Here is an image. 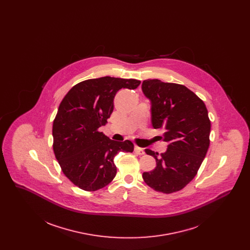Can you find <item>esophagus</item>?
Wrapping results in <instances>:
<instances>
[{
	"mask_svg": "<svg viewBox=\"0 0 250 250\" xmlns=\"http://www.w3.org/2000/svg\"><path fill=\"white\" fill-rule=\"evenodd\" d=\"M134 151H135V153H136L137 155H143L145 154V152H144V150H143V148H140V147H138V146H136V147L134 148Z\"/></svg>",
	"mask_w": 250,
	"mask_h": 250,
	"instance_id": "esophagus-1",
	"label": "esophagus"
}]
</instances>
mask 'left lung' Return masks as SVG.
<instances>
[{
	"label": "left lung",
	"mask_w": 250,
	"mask_h": 250,
	"mask_svg": "<svg viewBox=\"0 0 250 250\" xmlns=\"http://www.w3.org/2000/svg\"><path fill=\"white\" fill-rule=\"evenodd\" d=\"M142 89L151 102L153 127L165 129L163 141L167 143L166 152L160 155L145 150L155 157L156 167L143 172V180L158 192L181 190L196 176L208 151V110L201 98L181 84L146 80Z\"/></svg>",
	"instance_id": "1"
}]
</instances>
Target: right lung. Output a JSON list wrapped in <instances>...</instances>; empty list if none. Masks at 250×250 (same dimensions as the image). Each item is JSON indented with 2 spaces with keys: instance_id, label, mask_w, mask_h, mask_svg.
Returning a JSON list of instances; mask_svg holds the SVG:
<instances>
[{
  "instance_id": "obj_1",
  "label": "right lung",
  "mask_w": 250,
  "mask_h": 250,
  "mask_svg": "<svg viewBox=\"0 0 250 250\" xmlns=\"http://www.w3.org/2000/svg\"><path fill=\"white\" fill-rule=\"evenodd\" d=\"M137 80L102 77L75 85L63 97L53 121V151L64 175L80 188L95 191L116 175L114 157L132 153L130 141L115 142L98 128L113 111V99L122 88L134 90Z\"/></svg>"
}]
</instances>
